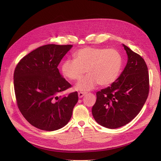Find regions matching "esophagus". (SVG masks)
<instances>
[{"instance_id":"34e87169","label":"esophagus","mask_w":161,"mask_h":161,"mask_svg":"<svg viewBox=\"0 0 161 161\" xmlns=\"http://www.w3.org/2000/svg\"><path fill=\"white\" fill-rule=\"evenodd\" d=\"M85 95H86V92H78V97H79L80 98H81Z\"/></svg>"}]
</instances>
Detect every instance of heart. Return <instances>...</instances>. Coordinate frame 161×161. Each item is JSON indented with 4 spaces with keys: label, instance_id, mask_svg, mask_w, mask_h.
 I'll use <instances>...</instances> for the list:
<instances>
[{
    "label": "heart",
    "instance_id": "b5f03b06",
    "mask_svg": "<svg viewBox=\"0 0 161 161\" xmlns=\"http://www.w3.org/2000/svg\"><path fill=\"white\" fill-rule=\"evenodd\" d=\"M122 66L120 53L114 49L86 47L75 53V58H68L61 64V72L65 78L75 81L80 80L75 89L88 91L97 84L108 86L118 78Z\"/></svg>",
    "mask_w": 161,
    "mask_h": 161
}]
</instances>
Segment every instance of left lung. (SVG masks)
Wrapping results in <instances>:
<instances>
[{
    "instance_id": "1",
    "label": "left lung",
    "mask_w": 161,
    "mask_h": 161,
    "mask_svg": "<svg viewBox=\"0 0 161 161\" xmlns=\"http://www.w3.org/2000/svg\"><path fill=\"white\" fill-rule=\"evenodd\" d=\"M128 56L126 66L110 86L97 92L92 108L95 120L108 129H117L130 122L147 98L149 85L147 66L143 58L123 44Z\"/></svg>"
}]
</instances>
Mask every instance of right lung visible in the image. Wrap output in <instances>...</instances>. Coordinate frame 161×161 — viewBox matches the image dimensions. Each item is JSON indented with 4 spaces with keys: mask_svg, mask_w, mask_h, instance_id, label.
I'll return each mask as SVG.
<instances>
[{
    "mask_svg": "<svg viewBox=\"0 0 161 161\" xmlns=\"http://www.w3.org/2000/svg\"><path fill=\"white\" fill-rule=\"evenodd\" d=\"M72 45L47 44L21 58L14 74L17 104L26 120L46 131L63 128L78 103L77 92L58 93L71 87L59 73L58 65Z\"/></svg>",
    "mask_w": 161,
    "mask_h": 161,
    "instance_id": "1",
    "label": "right lung"
}]
</instances>
